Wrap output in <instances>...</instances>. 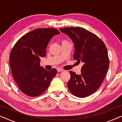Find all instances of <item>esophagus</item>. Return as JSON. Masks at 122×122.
<instances>
[{
	"label": "esophagus",
	"instance_id": "34e87169",
	"mask_svg": "<svg viewBox=\"0 0 122 122\" xmlns=\"http://www.w3.org/2000/svg\"><path fill=\"white\" fill-rule=\"evenodd\" d=\"M57 71H63V69H61V68H59V67H58V68H57Z\"/></svg>",
	"mask_w": 122,
	"mask_h": 122
}]
</instances>
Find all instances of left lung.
<instances>
[{
  "label": "left lung",
  "mask_w": 122,
  "mask_h": 122,
  "mask_svg": "<svg viewBox=\"0 0 122 122\" xmlns=\"http://www.w3.org/2000/svg\"><path fill=\"white\" fill-rule=\"evenodd\" d=\"M59 30L74 43V59L84 63L79 75L69 71L68 88L76 97H86L99 88L105 78L109 66L107 49L97 36L84 28L68 27Z\"/></svg>",
  "instance_id": "obj_1"
}]
</instances>
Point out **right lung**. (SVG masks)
<instances>
[{"instance_id": "obj_1", "label": "right lung", "mask_w": 122, "mask_h": 122, "mask_svg": "<svg viewBox=\"0 0 122 122\" xmlns=\"http://www.w3.org/2000/svg\"><path fill=\"white\" fill-rule=\"evenodd\" d=\"M56 29H36L23 36L15 44L10 55L13 79L24 93L39 96L49 87L57 73L40 66L41 57L46 55V48L52 37L59 35Z\"/></svg>"}]
</instances>
